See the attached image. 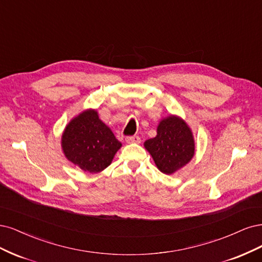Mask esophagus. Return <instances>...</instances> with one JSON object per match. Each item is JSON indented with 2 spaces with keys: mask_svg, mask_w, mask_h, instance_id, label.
I'll return each instance as SVG.
<instances>
[{
  "mask_svg": "<svg viewBox=\"0 0 262 262\" xmlns=\"http://www.w3.org/2000/svg\"><path fill=\"white\" fill-rule=\"evenodd\" d=\"M126 142L127 143H140V138L138 136H132V137H126Z\"/></svg>",
  "mask_w": 262,
  "mask_h": 262,
  "instance_id": "esophagus-1",
  "label": "esophagus"
}]
</instances>
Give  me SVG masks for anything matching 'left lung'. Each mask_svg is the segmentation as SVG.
<instances>
[{
  "instance_id": "1",
  "label": "left lung",
  "mask_w": 262,
  "mask_h": 262,
  "mask_svg": "<svg viewBox=\"0 0 262 262\" xmlns=\"http://www.w3.org/2000/svg\"><path fill=\"white\" fill-rule=\"evenodd\" d=\"M143 147L152 157L160 171L173 174L188 164L195 156V138L189 125L181 116L168 115L159 122L157 136Z\"/></svg>"
}]
</instances>
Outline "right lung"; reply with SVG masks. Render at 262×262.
Here are the masks:
<instances>
[{
  "instance_id": "right-lung-1",
  "label": "right lung",
  "mask_w": 262,
  "mask_h": 262,
  "mask_svg": "<svg viewBox=\"0 0 262 262\" xmlns=\"http://www.w3.org/2000/svg\"><path fill=\"white\" fill-rule=\"evenodd\" d=\"M65 158L83 172L96 174L112 163L122 143L95 108H87L70 121L62 134Z\"/></svg>"
}]
</instances>
